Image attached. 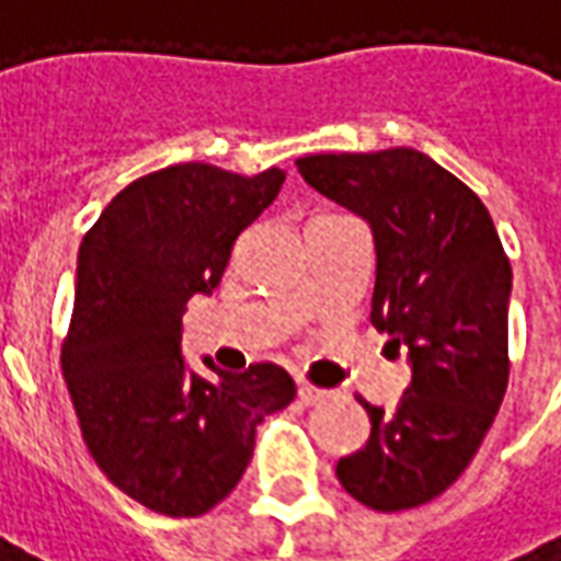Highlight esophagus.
Returning <instances> with one entry per match:
<instances>
[{
  "label": "esophagus",
  "mask_w": 561,
  "mask_h": 561,
  "mask_svg": "<svg viewBox=\"0 0 561 561\" xmlns=\"http://www.w3.org/2000/svg\"><path fill=\"white\" fill-rule=\"evenodd\" d=\"M297 393H300V400H304L306 405H318V402H328L330 397H333L330 390L316 388V385H300V390H297Z\"/></svg>",
  "instance_id": "34e87169"
}]
</instances>
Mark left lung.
Segmentation results:
<instances>
[{
    "mask_svg": "<svg viewBox=\"0 0 561 561\" xmlns=\"http://www.w3.org/2000/svg\"><path fill=\"white\" fill-rule=\"evenodd\" d=\"M297 171L369 221L373 324L412 364L393 412L357 397L373 433L336 478L366 507H417L466 471L505 400L511 261L481 197L417 149L321 152Z\"/></svg>",
    "mask_w": 561,
    "mask_h": 561,
    "instance_id": "8db88e82",
    "label": "left lung"
}]
</instances>
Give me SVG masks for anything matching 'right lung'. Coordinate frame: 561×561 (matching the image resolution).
I'll return each instance as SVG.
<instances>
[{"mask_svg":"<svg viewBox=\"0 0 561 561\" xmlns=\"http://www.w3.org/2000/svg\"><path fill=\"white\" fill-rule=\"evenodd\" d=\"M285 173L204 161L126 185L78 252L62 376L92 459L126 495L168 517H201L243 478L255 426L294 400L291 376L252 364L204 378L180 354L188 297L213 294L243 228Z\"/></svg>","mask_w":561,"mask_h":561,"instance_id":"add662e5","label":"right lung"}]
</instances>
